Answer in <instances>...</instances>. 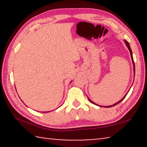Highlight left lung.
Here are the masks:
<instances>
[{"label":"left lung","instance_id":"8db88e82","mask_svg":"<svg viewBox=\"0 0 147 147\" xmlns=\"http://www.w3.org/2000/svg\"><path fill=\"white\" fill-rule=\"evenodd\" d=\"M125 43H126V46H127V47H128V50H129V51H130V55H131V60H132V62H133V64H134V74H135V64H134V59H133V56H132V52H131V49H130V45H129V43H128V42L127 41H125ZM126 95H125V96H124V97H123V98H122V99H121V100L120 101H119V102H117V103H115V104H113V105H112V106H105V107H106V108H109V107H112V106H115V105H116V104H119V103H120V102H121L122 100H123V99H124V98H125V96H126ZM89 101H90V102H91V103H93V104H96L95 103H94V102H93V101H91V100H90V99H89Z\"/></svg>","mask_w":147,"mask_h":147}]
</instances>
